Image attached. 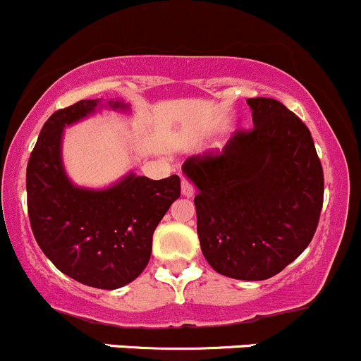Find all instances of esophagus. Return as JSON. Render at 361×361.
Returning <instances> with one entry per match:
<instances>
[{
	"label": "esophagus",
	"mask_w": 361,
	"mask_h": 361,
	"mask_svg": "<svg viewBox=\"0 0 361 361\" xmlns=\"http://www.w3.org/2000/svg\"><path fill=\"white\" fill-rule=\"evenodd\" d=\"M182 196L184 197L195 196V188H192L191 182H189L188 179H184V177H182Z\"/></svg>",
	"instance_id": "34e87169"
}]
</instances>
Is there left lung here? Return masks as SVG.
I'll list each match as a JSON object with an SVG mask.
<instances>
[{"label": "left lung", "instance_id": "8db88e82", "mask_svg": "<svg viewBox=\"0 0 361 361\" xmlns=\"http://www.w3.org/2000/svg\"><path fill=\"white\" fill-rule=\"evenodd\" d=\"M250 133L235 130L222 153L191 157L197 238L215 272L265 281L294 262L315 234L324 172L308 127L281 102L250 98Z\"/></svg>", "mask_w": 361, "mask_h": 361}]
</instances>
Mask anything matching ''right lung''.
<instances>
[{
  "mask_svg": "<svg viewBox=\"0 0 361 361\" xmlns=\"http://www.w3.org/2000/svg\"><path fill=\"white\" fill-rule=\"evenodd\" d=\"M102 110L127 114L130 104L82 99L46 120L27 164V208L34 238L60 272L91 288L118 289L148 265L153 232L180 196V179L127 172L103 189L73 184L61 157L65 127Z\"/></svg>",
  "mask_w": 361,
  "mask_h": 361,
  "instance_id": "right-lung-1",
  "label": "right lung"
}]
</instances>
